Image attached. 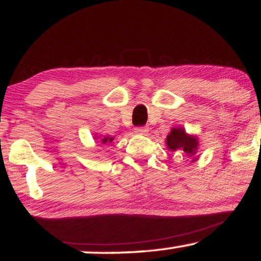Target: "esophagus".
I'll return each instance as SVG.
<instances>
[{
    "label": "esophagus",
    "instance_id": "obj_1",
    "mask_svg": "<svg viewBox=\"0 0 261 261\" xmlns=\"http://www.w3.org/2000/svg\"><path fill=\"white\" fill-rule=\"evenodd\" d=\"M135 134H139V135H147V134H148V127H147V126H139V127H135Z\"/></svg>",
    "mask_w": 261,
    "mask_h": 261
}]
</instances>
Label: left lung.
<instances>
[{
    "mask_svg": "<svg viewBox=\"0 0 261 261\" xmlns=\"http://www.w3.org/2000/svg\"><path fill=\"white\" fill-rule=\"evenodd\" d=\"M167 148L169 151H182L191 162H195L199 157H195L199 148V140L195 135H189L182 127H172L166 139Z\"/></svg>",
    "mask_w": 261,
    "mask_h": 261,
    "instance_id": "8db88e82",
    "label": "left lung"
}]
</instances>
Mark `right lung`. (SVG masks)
<instances>
[{"label":"right lung","instance_id":"obj_1","mask_svg":"<svg viewBox=\"0 0 261 261\" xmlns=\"http://www.w3.org/2000/svg\"><path fill=\"white\" fill-rule=\"evenodd\" d=\"M94 139L99 141L100 145H107V143L113 142V141H114V136H110V135H109V136H99V137L95 136Z\"/></svg>","mask_w":261,"mask_h":261}]
</instances>
